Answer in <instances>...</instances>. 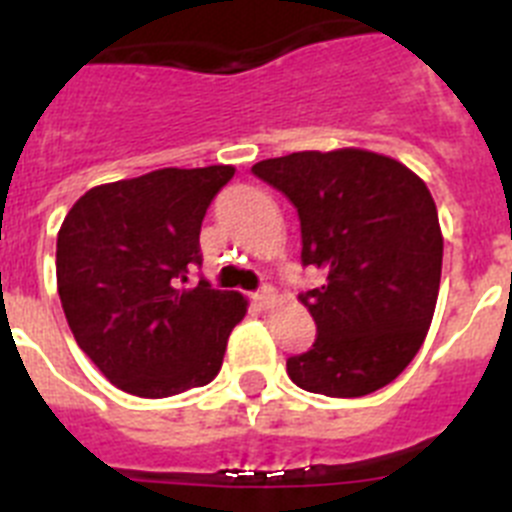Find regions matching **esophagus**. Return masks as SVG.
<instances>
[{"label":"esophagus","mask_w":512,"mask_h":512,"mask_svg":"<svg viewBox=\"0 0 512 512\" xmlns=\"http://www.w3.org/2000/svg\"><path fill=\"white\" fill-rule=\"evenodd\" d=\"M251 297H253V302H256V305H259V307H269L277 295H274V289H271L269 284H264V287H261L259 292H253Z\"/></svg>","instance_id":"1"}]
</instances>
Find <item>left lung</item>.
Listing matches in <instances>:
<instances>
[{
    "instance_id": "1",
    "label": "left lung",
    "mask_w": 512,
    "mask_h": 512,
    "mask_svg": "<svg viewBox=\"0 0 512 512\" xmlns=\"http://www.w3.org/2000/svg\"><path fill=\"white\" fill-rule=\"evenodd\" d=\"M253 174L297 207L302 266L325 282L300 300L318 325L310 351L287 359L307 392L364 397L415 359L431 328L443 238L423 179L361 148L266 158Z\"/></svg>"
}]
</instances>
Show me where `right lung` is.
Wrapping results in <instances>:
<instances>
[{
	"mask_svg": "<svg viewBox=\"0 0 512 512\" xmlns=\"http://www.w3.org/2000/svg\"><path fill=\"white\" fill-rule=\"evenodd\" d=\"M233 166L158 169L89 189L58 230V297L76 343L122 392L169 397L212 382L238 292L189 284L200 230Z\"/></svg>",
	"mask_w": 512,
	"mask_h": 512,
	"instance_id": "right-lung-1",
	"label": "right lung"
}]
</instances>
